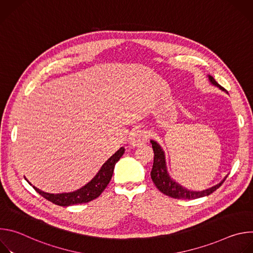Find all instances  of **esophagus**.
Instances as JSON below:
<instances>
[{
    "label": "esophagus",
    "instance_id": "1",
    "mask_svg": "<svg viewBox=\"0 0 253 253\" xmlns=\"http://www.w3.org/2000/svg\"><path fill=\"white\" fill-rule=\"evenodd\" d=\"M148 138L149 137H148V134L146 131L137 129L131 133V137H130L131 146L139 147V146L143 145L145 142H147Z\"/></svg>",
    "mask_w": 253,
    "mask_h": 253
}]
</instances>
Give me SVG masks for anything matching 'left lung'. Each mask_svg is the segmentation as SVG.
I'll list each match as a JSON object with an SVG mask.
<instances>
[{
  "mask_svg": "<svg viewBox=\"0 0 253 253\" xmlns=\"http://www.w3.org/2000/svg\"><path fill=\"white\" fill-rule=\"evenodd\" d=\"M208 78H209V81L211 84H213L214 86L218 87L220 90L225 91L227 93V91L223 87H221L217 82H216L213 77L208 75ZM150 142L152 144V148L154 151V162H153V167H152V170L150 173L152 181L156 185V187L163 194H165L167 196H170L175 199H196V198L204 197V196L210 195L216 189H218L222 185V183L225 181V179L227 178V176H226L220 183L216 184L208 189L202 190V191L189 190V189L183 187L182 185H180L178 182H176L175 180H173L170 177V175L167 171L165 153H164L163 149L161 148V146L156 141L151 140Z\"/></svg>",
  "mask_w": 253,
  "mask_h": 253,
  "instance_id": "1",
  "label": "left lung"
}]
</instances>
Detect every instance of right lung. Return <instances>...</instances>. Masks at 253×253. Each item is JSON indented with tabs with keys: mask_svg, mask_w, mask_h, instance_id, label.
Returning <instances> with one entry per match:
<instances>
[{
	"mask_svg": "<svg viewBox=\"0 0 253 253\" xmlns=\"http://www.w3.org/2000/svg\"><path fill=\"white\" fill-rule=\"evenodd\" d=\"M124 152H125L124 147H121L117 152H115L102 165L101 169L98 171V173L95 175V177L91 180L90 182H88L86 185H84L80 189L73 192L57 193V194L48 193L40 190L37 187L33 186L26 178L25 179L40 195H42L47 200L53 202L54 204H57L60 206H70L74 204L87 203L99 197L101 193L105 190L107 185L109 184L113 175L115 164L119 161V159L122 157Z\"/></svg>",
	"mask_w": 253,
	"mask_h": 253,
	"instance_id": "1",
	"label": "right lung"
}]
</instances>
